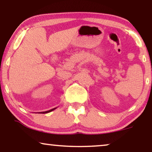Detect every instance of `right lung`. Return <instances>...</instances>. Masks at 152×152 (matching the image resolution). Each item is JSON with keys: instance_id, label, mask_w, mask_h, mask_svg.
Returning <instances> with one entry per match:
<instances>
[{"instance_id": "obj_1", "label": "right lung", "mask_w": 152, "mask_h": 152, "mask_svg": "<svg viewBox=\"0 0 152 152\" xmlns=\"http://www.w3.org/2000/svg\"><path fill=\"white\" fill-rule=\"evenodd\" d=\"M56 109H57V108H54V109L49 110V111H43V112H39V113H49V112H51V111H54V110Z\"/></svg>"}]
</instances>
